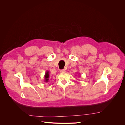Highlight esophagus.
Returning <instances> with one entry per match:
<instances>
[{"label": "esophagus", "mask_w": 125, "mask_h": 125, "mask_svg": "<svg viewBox=\"0 0 125 125\" xmlns=\"http://www.w3.org/2000/svg\"><path fill=\"white\" fill-rule=\"evenodd\" d=\"M66 71L65 69H62V70H60V73H65Z\"/></svg>", "instance_id": "esophagus-1"}]
</instances>
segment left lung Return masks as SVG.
I'll return each mask as SVG.
<instances>
[{
    "mask_svg": "<svg viewBox=\"0 0 125 125\" xmlns=\"http://www.w3.org/2000/svg\"><path fill=\"white\" fill-rule=\"evenodd\" d=\"M79 74H80V73H79Z\"/></svg>",
    "mask_w": 125,
    "mask_h": 125,
    "instance_id": "obj_1",
    "label": "left lung"
}]
</instances>
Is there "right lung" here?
<instances>
[{
    "label": "right lung",
    "instance_id": "add662e5",
    "mask_svg": "<svg viewBox=\"0 0 125 125\" xmlns=\"http://www.w3.org/2000/svg\"><path fill=\"white\" fill-rule=\"evenodd\" d=\"M49 78H50V74H49V71H46V73L44 75V79H45V82H47L49 80Z\"/></svg>",
    "mask_w": 125,
    "mask_h": 125
}]
</instances>
